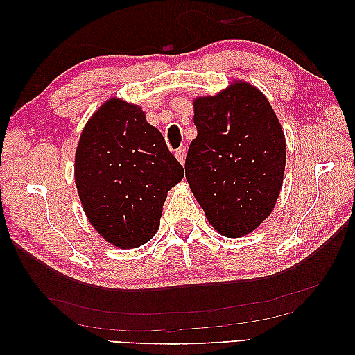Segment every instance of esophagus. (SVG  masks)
I'll list each match as a JSON object with an SVG mask.
<instances>
[{
    "instance_id": "esophagus-1",
    "label": "esophagus",
    "mask_w": 355,
    "mask_h": 355,
    "mask_svg": "<svg viewBox=\"0 0 355 355\" xmlns=\"http://www.w3.org/2000/svg\"><path fill=\"white\" fill-rule=\"evenodd\" d=\"M174 153H176L178 162L181 163V164H184V162H186V148H184V147H179Z\"/></svg>"
}]
</instances>
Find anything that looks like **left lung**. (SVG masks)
I'll return each mask as SVG.
<instances>
[{"mask_svg": "<svg viewBox=\"0 0 355 355\" xmlns=\"http://www.w3.org/2000/svg\"><path fill=\"white\" fill-rule=\"evenodd\" d=\"M192 105L197 137L186 157L187 182L221 236L244 237L271 215L283 187V128L266 96L245 80Z\"/></svg>", "mask_w": 355, "mask_h": 355, "instance_id": "obj_1", "label": "left lung"}]
</instances>
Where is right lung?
Segmentation results:
<instances>
[{
    "label": "right lung",
    "instance_id": "right-lung-1",
    "mask_svg": "<svg viewBox=\"0 0 355 355\" xmlns=\"http://www.w3.org/2000/svg\"><path fill=\"white\" fill-rule=\"evenodd\" d=\"M184 169L139 105L106 100L82 129L74 179L90 225L119 249L157 234L168 191Z\"/></svg>",
    "mask_w": 355,
    "mask_h": 355
}]
</instances>
